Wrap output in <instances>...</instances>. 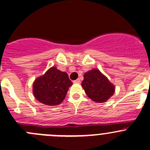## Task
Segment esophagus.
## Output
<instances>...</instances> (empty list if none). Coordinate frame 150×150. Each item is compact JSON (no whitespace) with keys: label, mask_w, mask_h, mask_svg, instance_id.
<instances>
[{"label":"esophagus","mask_w":150,"mask_h":150,"mask_svg":"<svg viewBox=\"0 0 150 150\" xmlns=\"http://www.w3.org/2000/svg\"><path fill=\"white\" fill-rule=\"evenodd\" d=\"M73 83H81V80H80L79 78H78V79H77V80H75V81H74Z\"/></svg>","instance_id":"34e87169"}]
</instances>
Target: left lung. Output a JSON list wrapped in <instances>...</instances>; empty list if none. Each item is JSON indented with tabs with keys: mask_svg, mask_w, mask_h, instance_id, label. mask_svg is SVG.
I'll use <instances>...</instances> for the list:
<instances>
[{
	"mask_svg": "<svg viewBox=\"0 0 150 150\" xmlns=\"http://www.w3.org/2000/svg\"><path fill=\"white\" fill-rule=\"evenodd\" d=\"M83 77L82 87L86 95L93 102L104 103L114 94L115 86L98 69L88 71Z\"/></svg>",
	"mask_w": 150,
	"mask_h": 150,
	"instance_id": "left-lung-1",
	"label": "left lung"
}]
</instances>
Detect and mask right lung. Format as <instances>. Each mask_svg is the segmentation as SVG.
I'll return each mask as SVG.
<instances>
[{"label": "right lung", "instance_id": "obj_1", "mask_svg": "<svg viewBox=\"0 0 150 150\" xmlns=\"http://www.w3.org/2000/svg\"><path fill=\"white\" fill-rule=\"evenodd\" d=\"M72 85L67 73L52 67L44 75L35 80L33 95L38 101L46 105H58L63 102Z\"/></svg>", "mask_w": 150, "mask_h": 150}]
</instances>
